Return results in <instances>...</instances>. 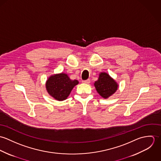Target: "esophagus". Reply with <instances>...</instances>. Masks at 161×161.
Wrapping results in <instances>:
<instances>
[{
    "instance_id": "1",
    "label": "esophagus",
    "mask_w": 161,
    "mask_h": 161,
    "mask_svg": "<svg viewBox=\"0 0 161 161\" xmlns=\"http://www.w3.org/2000/svg\"><path fill=\"white\" fill-rule=\"evenodd\" d=\"M91 82L90 79H87V80H82V82L83 83H85V84H89Z\"/></svg>"
}]
</instances>
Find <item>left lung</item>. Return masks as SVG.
I'll return each mask as SVG.
<instances>
[{
	"instance_id": "left-lung-1",
	"label": "left lung",
	"mask_w": 161,
	"mask_h": 161,
	"mask_svg": "<svg viewBox=\"0 0 161 161\" xmlns=\"http://www.w3.org/2000/svg\"><path fill=\"white\" fill-rule=\"evenodd\" d=\"M94 86L98 93L103 98H107L117 90L118 84L110 75L105 72L100 74L99 78Z\"/></svg>"
}]
</instances>
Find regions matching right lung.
Instances as JSON below:
<instances>
[{"label":"right lung","mask_w":161,"mask_h":161,"mask_svg":"<svg viewBox=\"0 0 161 161\" xmlns=\"http://www.w3.org/2000/svg\"><path fill=\"white\" fill-rule=\"evenodd\" d=\"M77 80H70L66 74L51 76L47 80L46 89L50 95L58 100H64L69 96L72 89L78 84Z\"/></svg>","instance_id":"add662e5"}]
</instances>
